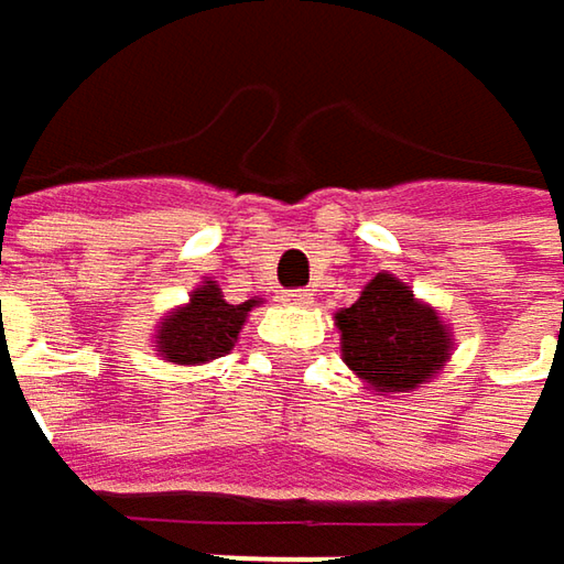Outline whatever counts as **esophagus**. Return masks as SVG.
Wrapping results in <instances>:
<instances>
[{"label": "esophagus", "mask_w": 564, "mask_h": 564, "mask_svg": "<svg viewBox=\"0 0 564 564\" xmlns=\"http://www.w3.org/2000/svg\"><path fill=\"white\" fill-rule=\"evenodd\" d=\"M285 302H289V304H311V292H307V289H295V292H285Z\"/></svg>", "instance_id": "esophagus-1"}]
</instances>
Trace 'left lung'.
Segmentation results:
<instances>
[{"label":"left lung","instance_id":"obj_1","mask_svg":"<svg viewBox=\"0 0 564 564\" xmlns=\"http://www.w3.org/2000/svg\"><path fill=\"white\" fill-rule=\"evenodd\" d=\"M334 321L343 362L376 391H414L453 356L449 327L391 272H379Z\"/></svg>","mask_w":564,"mask_h":564}]
</instances>
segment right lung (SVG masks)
<instances>
[{"mask_svg":"<svg viewBox=\"0 0 564 564\" xmlns=\"http://www.w3.org/2000/svg\"><path fill=\"white\" fill-rule=\"evenodd\" d=\"M257 299L243 304H230L221 295V289L215 282H202L188 304L173 307L160 327H156V352L166 362L176 366H198V362H212L224 352L234 349V343L243 330L247 314L257 307Z\"/></svg>","mask_w":564,"mask_h":564,"instance_id":"1","label":"right lung"}]
</instances>
